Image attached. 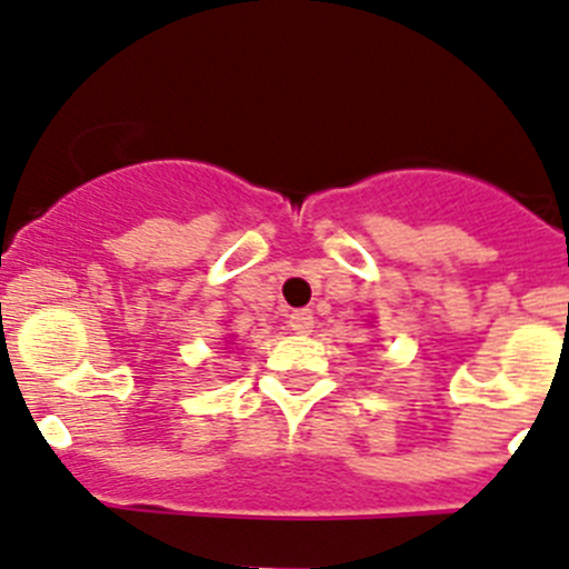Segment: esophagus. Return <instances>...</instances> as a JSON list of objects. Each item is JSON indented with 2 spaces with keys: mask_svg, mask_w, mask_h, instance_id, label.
I'll list each match as a JSON object with an SVG mask.
<instances>
[{
  "mask_svg": "<svg viewBox=\"0 0 569 569\" xmlns=\"http://www.w3.org/2000/svg\"><path fill=\"white\" fill-rule=\"evenodd\" d=\"M289 329L297 335H306V331L315 329V315L309 309H295L289 315Z\"/></svg>",
  "mask_w": 569,
  "mask_h": 569,
  "instance_id": "esophagus-1",
  "label": "esophagus"
}]
</instances>
